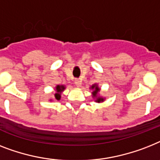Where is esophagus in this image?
Listing matches in <instances>:
<instances>
[{
    "mask_svg": "<svg viewBox=\"0 0 160 160\" xmlns=\"http://www.w3.org/2000/svg\"><path fill=\"white\" fill-rule=\"evenodd\" d=\"M81 84H82V83H81V80H78V79L75 80V84H76L78 88L81 87Z\"/></svg>",
    "mask_w": 160,
    "mask_h": 160,
    "instance_id": "esophagus-1",
    "label": "esophagus"
}]
</instances>
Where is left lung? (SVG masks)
Returning a JSON list of instances; mask_svg holds the SVG:
<instances>
[{
	"label": "left lung",
	"instance_id": "left-lung-1",
	"mask_svg": "<svg viewBox=\"0 0 160 160\" xmlns=\"http://www.w3.org/2000/svg\"><path fill=\"white\" fill-rule=\"evenodd\" d=\"M89 89L92 90V98L94 99L96 102H102L105 100V98L100 96L99 94V91H100V88L98 87V84H93L92 86L89 87Z\"/></svg>",
	"mask_w": 160,
	"mask_h": 160
}]
</instances>
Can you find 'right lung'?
<instances>
[{"instance_id": "1", "label": "right lung", "mask_w": 160, "mask_h": 160, "mask_svg": "<svg viewBox=\"0 0 160 160\" xmlns=\"http://www.w3.org/2000/svg\"><path fill=\"white\" fill-rule=\"evenodd\" d=\"M54 89H55V93H54L53 100L59 101L61 98H62V92L66 89V86H65L64 84H58V85H56ZM50 101H52V99H50Z\"/></svg>"}]
</instances>
